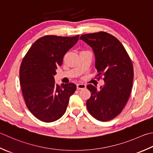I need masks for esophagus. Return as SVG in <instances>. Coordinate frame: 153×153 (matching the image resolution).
I'll use <instances>...</instances> for the list:
<instances>
[{"mask_svg":"<svg viewBox=\"0 0 153 153\" xmlns=\"http://www.w3.org/2000/svg\"><path fill=\"white\" fill-rule=\"evenodd\" d=\"M86 88V85L84 83H78L77 84V89H82Z\"/></svg>","mask_w":153,"mask_h":153,"instance_id":"obj_1","label":"esophagus"}]
</instances>
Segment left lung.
<instances>
[{"label":"left lung","mask_w":153,"mask_h":153,"mask_svg":"<svg viewBox=\"0 0 153 153\" xmlns=\"http://www.w3.org/2000/svg\"><path fill=\"white\" fill-rule=\"evenodd\" d=\"M79 39L92 48L97 79L103 76L105 82L100 90L91 84L87 85L91 92L87 109L97 120L110 121L122 111L129 98L134 76L132 62L122 44L109 33L83 34Z\"/></svg>","instance_id":"obj_1"}]
</instances>
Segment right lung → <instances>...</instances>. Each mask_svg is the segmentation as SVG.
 <instances>
[{"instance_id": "add662e5", "label": "right lung", "mask_w": 153, "mask_h": 153, "mask_svg": "<svg viewBox=\"0 0 153 153\" xmlns=\"http://www.w3.org/2000/svg\"><path fill=\"white\" fill-rule=\"evenodd\" d=\"M46 35L32 45L21 63L20 83L26 107L39 120L50 123L64 114L76 89L73 83H55L53 76L64 55L79 39Z\"/></svg>"}]
</instances>
